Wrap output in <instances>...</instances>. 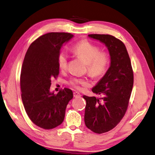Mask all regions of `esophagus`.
Segmentation results:
<instances>
[{
  "label": "esophagus",
  "mask_w": 155,
  "mask_h": 155,
  "mask_svg": "<svg viewBox=\"0 0 155 155\" xmlns=\"http://www.w3.org/2000/svg\"><path fill=\"white\" fill-rule=\"evenodd\" d=\"M73 94H74V97H75V98L80 97L81 96L79 92H74L73 93Z\"/></svg>",
  "instance_id": "esophagus-1"
}]
</instances>
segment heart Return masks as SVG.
Returning a JSON list of instances; mask_svg holds the SVG:
<instances>
[{
	"label": "heart",
	"instance_id": "1",
	"mask_svg": "<svg viewBox=\"0 0 155 155\" xmlns=\"http://www.w3.org/2000/svg\"><path fill=\"white\" fill-rule=\"evenodd\" d=\"M72 51L87 63V72L92 77H99L106 73L110 63V56L106 51H100L99 47L83 40L76 43L72 48ZM57 63L61 70L67 68L68 54L65 50H61L58 54ZM69 84L79 90L81 87L86 86L89 83L85 78L74 77L69 81Z\"/></svg>",
	"mask_w": 155,
	"mask_h": 155
}]
</instances>
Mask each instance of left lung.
Here are the masks:
<instances>
[{"instance_id":"left-lung-1","label":"left lung","mask_w":155,"mask_h":155,"mask_svg":"<svg viewBox=\"0 0 155 155\" xmlns=\"http://www.w3.org/2000/svg\"><path fill=\"white\" fill-rule=\"evenodd\" d=\"M105 44L110 66L92 91L102 98L83 96L86 101L84 120L92 132L102 134L117 126L126 114L134 83L130 58L124 43L109 34H89Z\"/></svg>"}]
</instances>
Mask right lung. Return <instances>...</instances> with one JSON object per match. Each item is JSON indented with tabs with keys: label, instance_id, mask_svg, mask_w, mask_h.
Wrapping results in <instances>:
<instances>
[{
	"label": "right lung",
	"instance_id": "add662e5",
	"mask_svg": "<svg viewBox=\"0 0 155 155\" xmlns=\"http://www.w3.org/2000/svg\"><path fill=\"white\" fill-rule=\"evenodd\" d=\"M74 36L65 32H50L36 39L29 47L21 73V99L27 114L36 126L50 130L64 120L65 109L73 98L68 88L57 94L50 91L51 78L59 74L57 57L63 44Z\"/></svg>",
	"mask_w": 155,
	"mask_h": 155
}]
</instances>
